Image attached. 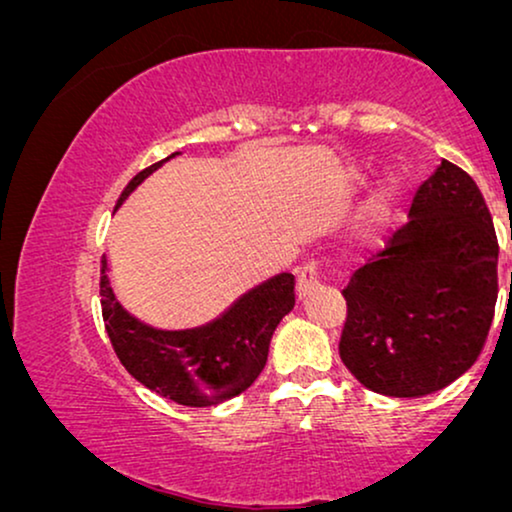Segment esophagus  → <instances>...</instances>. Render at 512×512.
Returning <instances> with one entry per match:
<instances>
[{
	"mask_svg": "<svg viewBox=\"0 0 512 512\" xmlns=\"http://www.w3.org/2000/svg\"><path fill=\"white\" fill-rule=\"evenodd\" d=\"M320 276H322V264L318 262V259H308V262L301 266V271H299V280H297L299 297L311 294L315 287H318Z\"/></svg>",
	"mask_w": 512,
	"mask_h": 512,
	"instance_id": "esophagus-1",
	"label": "esophagus"
}]
</instances>
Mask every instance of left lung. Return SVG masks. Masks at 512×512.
Wrapping results in <instances>:
<instances>
[{
	"label": "left lung",
	"instance_id": "1",
	"mask_svg": "<svg viewBox=\"0 0 512 512\" xmlns=\"http://www.w3.org/2000/svg\"><path fill=\"white\" fill-rule=\"evenodd\" d=\"M499 241L473 178L448 160L417 187L410 222L343 290V364L369 390L422 397L469 371L499 297Z\"/></svg>",
	"mask_w": 512,
	"mask_h": 512
}]
</instances>
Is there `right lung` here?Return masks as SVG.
I'll list each match as a JSON object with an SVG mask.
<instances>
[{"label":"right lung","instance_id":"1","mask_svg":"<svg viewBox=\"0 0 512 512\" xmlns=\"http://www.w3.org/2000/svg\"><path fill=\"white\" fill-rule=\"evenodd\" d=\"M160 164L139 171L115 208ZM99 294L115 355L139 383L183 406H213L239 397L262 373L273 329L294 308V276L280 273L266 280L213 325L192 331L153 329L122 311L106 276V257Z\"/></svg>","mask_w":512,"mask_h":512}]
</instances>
